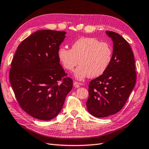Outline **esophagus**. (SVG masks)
Wrapping results in <instances>:
<instances>
[{"label":"esophagus","instance_id":"obj_1","mask_svg":"<svg viewBox=\"0 0 149 149\" xmlns=\"http://www.w3.org/2000/svg\"><path fill=\"white\" fill-rule=\"evenodd\" d=\"M80 83H78V82H76V81H74V83H73V85H74V86L75 87V88H79V86H80Z\"/></svg>","mask_w":149,"mask_h":149}]
</instances>
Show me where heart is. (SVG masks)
Returning a JSON list of instances; mask_svg holds the SVG:
<instances>
[{
	"mask_svg": "<svg viewBox=\"0 0 149 149\" xmlns=\"http://www.w3.org/2000/svg\"><path fill=\"white\" fill-rule=\"evenodd\" d=\"M58 58L68 71H72L81 64L75 71L78 79L96 78L102 75L111 64L112 49L106 42L91 37H81L72 44L71 49L60 47L58 52Z\"/></svg>",
	"mask_w": 149,
	"mask_h": 149,
	"instance_id": "obj_1",
	"label": "heart"
}]
</instances>
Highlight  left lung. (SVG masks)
<instances>
[{
  "instance_id": "1",
  "label": "left lung",
  "mask_w": 149,
  "mask_h": 149,
  "mask_svg": "<svg viewBox=\"0 0 149 149\" xmlns=\"http://www.w3.org/2000/svg\"><path fill=\"white\" fill-rule=\"evenodd\" d=\"M106 33L113 41L111 64L88 86L87 109L96 118H106L120 111L136 82L134 53L129 43L114 31Z\"/></svg>"
}]
</instances>
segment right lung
<instances>
[{
    "label": "right lung",
    "mask_w": 149,
    "mask_h": 149,
    "mask_svg": "<svg viewBox=\"0 0 149 149\" xmlns=\"http://www.w3.org/2000/svg\"><path fill=\"white\" fill-rule=\"evenodd\" d=\"M65 33L36 31L21 42L12 60L9 79L16 100L34 118H55L73 88V80L67 77L58 56Z\"/></svg>",
    "instance_id": "obj_1"
}]
</instances>
